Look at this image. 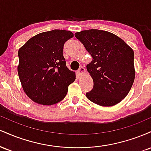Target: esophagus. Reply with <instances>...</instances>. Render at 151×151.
I'll return each instance as SVG.
<instances>
[{"instance_id": "esophagus-1", "label": "esophagus", "mask_w": 151, "mask_h": 151, "mask_svg": "<svg viewBox=\"0 0 151 151\" xmlns=\"http://www.w3.org/2000/svg\"><path fill=\"white\" fill-rule=\"evenodd\" d=\"M85 69L84 68V67H81L79 69V70H78V71H77V74H79V76H81V75H83V74H84V73H85Z\"/></svg>"}]
</instances>
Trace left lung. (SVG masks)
<instances>
[{"label": "left lung", "mask_w": 151, "mask_h": 151, "mask_svg": "<svg viewBox=\"0 0 151 151\" xmlns=\"http://www.w3.org/2000/svg\"><path fill=\"white\" fill-rule=\"evenodd\" d=\"M92 57L86 65L93 89L86 93L93 103L102 106L117 104L127 96L135 79L134 52L126 43L104 30H83L74 34Z\"/></svg>", "instance_id": "1"}]
</instances>
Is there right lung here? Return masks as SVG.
Segmentation results:
<instances>
[{"mask_svg": "<svg viewBox=\"0 0 151 151\" xmlns=\"http://www.w3.org/2000/svg\"><path fill=\"white\" fill-rule=\"evenodd\" d=\"M73 37L68 30L47 31L30 38L18 50L19 79L25 93L33 101L52 105L67 95L76 76L66 66L63 48Z\"/></svg>", "mask_w": 151, "mask_h": 151, "instance_id": "1", "label": "right lung"}]
</instances>
